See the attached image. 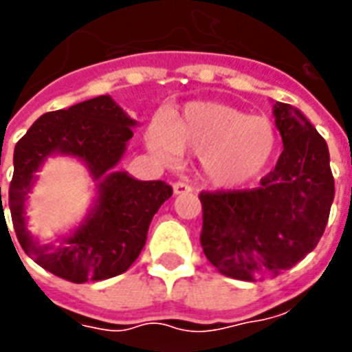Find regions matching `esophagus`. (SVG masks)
<instances>
[{"label": "esophagus", "mask_w": 352, "mask_h": 352, "mask_svg": "<svg viewBox=\"0 0 352 352\" xmlns=\"http://www.w3.org/2000/svg\"><path fill=\"white\" fill-rule=\"evenodd\" d=\"M190 192H192V186L186 184V182H175V184H173V193H175V195H184V193Z\"/></svg>", "instance_id": "obj_1"}]
</instances>
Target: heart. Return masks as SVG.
I'll use <instances>...</instances> for the list:
<instances>
[{
    "label": "heart",
    "instance_id": "heart-1",
    "mask_svg": "<svg viewBox=\"0 0 352 352\" xmlns=\"http://www.w3.org/2000/svg\"><path fill=\"white\" fill-rule=\"evenodd\" d=\"M148 146L160 159L181 151L199 155L204 179L234 190L267 170L278 146L274 124L221 102H190L182 111L149 131Z\"/></svg>",
    "mask_w": 352,
    "mask_h": 352
}]
</instances>
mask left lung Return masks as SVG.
<instances>
[{"label": "left lung", "mask_w": 352, "mask_h": 352, "mask_svg": "<svg viewBox=\"0 0 352 352\" xmlns=\"http://www.w3.org/2000/svg\"><path fill=\"white\" fill-rule=\"evenodd\" d=\"M283 151L256 190L203 192L204 256L243 281L272 278L316 248L334 201L327 142L290 104L276 102Z\"/></svg>", "instance_id": "8db88e82"}]
</instances>
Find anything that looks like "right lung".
Returning <instances> with one entry per match:
<instances>
[{
    "label": "right lung",
    "mask_w": 352,
    "mask_h": 352,
    "mask_svg": "<svg viewBox=\"0 0 352 352\" xmlns=\"http://www.w3.org/2000/svg\"><path fill=\"white\" fill-rule=\"evenodd\" d=\"M135 126L137 120L111 96L102 95L41 115L16 144L8 188L14 230L25 254L58 278L85 283L126 272L146 245L153 215L171 197L173 190L166 182L138 181L117 170ZM54 154L78 158L90 171L97 195L73 231L58 243L41 245L26 228L24 206L35 171Z\"/></svg>",
    "instance_id": "right-lung-1"
}]
</instances>
